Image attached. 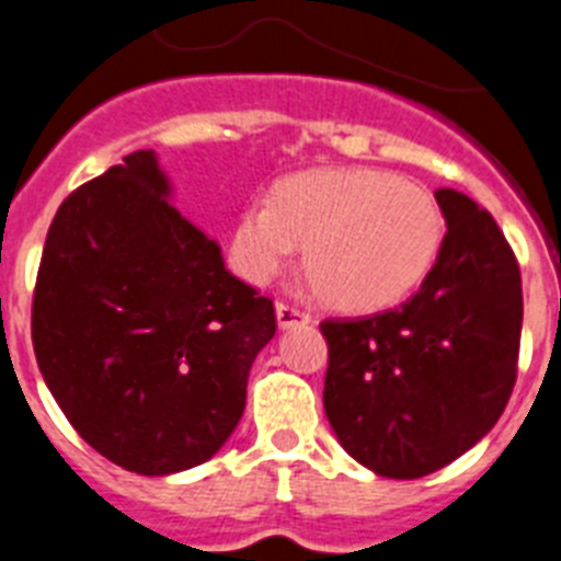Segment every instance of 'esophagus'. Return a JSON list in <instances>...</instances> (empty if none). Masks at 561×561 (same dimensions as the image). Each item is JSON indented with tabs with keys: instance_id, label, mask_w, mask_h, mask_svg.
<instances>
[{
	"instance_id": "1",
	"label": "esophagus",
	"mask_w": 561,
	"mask_h": 561,
	"mask_svg": "<svg viewBox=\"0 0 561 561\" xmlns=\"http://www.w3.org/2000/svg\"><path fill=\"white\" fill-rule=\"evenodd\" d=\"M275 314H277V327L280 329H291V327H306V323H312V314L300 309L295 304H280L275 306Z\"/></svg>"
}]
</instances>
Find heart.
I'll list each match as a JSON object with an SVG mask.
<instances>
[{
	"label": "heart",
	"instance_id": "b5f03b06",
	"mask_svg": "<svg viewBox=\"0 0 561 561\" xmlns=\"http://www.w3.org/2000/svg\"><path fill=\"white\" fill-rule=\"evenodd\" d=\"M445 238L437 198L386 170H320L275 186L232 227L229 261L249 284H270L304 243L320 298L348 312L397 304L428 275Z\"/></svg>",
	"mask_w": 561,
	"mask_h": 561
}]
</instances>
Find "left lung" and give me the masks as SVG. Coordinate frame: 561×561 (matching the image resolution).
Returning <instances> with one entry per match:
<instances>
[{"mask_svg":"<svg viewBox=\"0 0 561 561\" xmlns=\"http://www.w3.org/2000/svg\"><path fill=\"white\" fill-rule=\"evenodd\" d=\"M445 238L405 304L327 318L323 409L340 445L391 480L439 471L508 405L522 334V275L494 215L437 190Z\"/></svg>","mask_w":561,"mask_h":561,"instance_id":"8db88e82","label":"left lung"}]
</instances>
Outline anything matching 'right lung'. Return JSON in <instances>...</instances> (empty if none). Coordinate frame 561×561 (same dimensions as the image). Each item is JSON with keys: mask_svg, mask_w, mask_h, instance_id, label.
I'll return each mask as SVG.
<instances>
[{"mask_svg": "<svg viewBox=\"0 0 561 561\" xmlns=\"http://www.w3.org/2000/svg\"><path fill=\"white\" fill-rule=\"evenodd\" d=\"M152 150L81 184L47 229L31 337L79 437L127 471L207 462L247 405L272 298L229 275L221 247L167 201Z\"/></svg>", "mask_w": 561, "mask_h": 561, "instance_id": "add662e5", "label": "right lung"}]
</instances>
